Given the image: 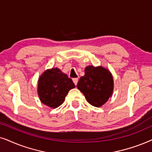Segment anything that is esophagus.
Instances as JSON below:
<instances>
[{
	"instance_id": "1",
	"label": "esophagus",
	"mask_w": 152,
	"mask_h": 152,
	"mask_svg": "<svg viewBox=\"0 0 152 152\" xmlns=\"http://www.w3.org/2000/svg\"><path fill=\"white\" fill-rule=\"evenodd\" d=\"M78 78H73V82L74 83V84L76 85H77V83H78Z\"/></svg>"
}]
</instances>
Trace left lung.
<instances>
[{"label":"left lung","instance_id":"1","mask_svg":"<svg viewBox=\"0 0 152 152\" xmlns=\"http://www.w3.org/2000/svg\"><path fill=\"white\" fill-rule=\"evenodd\" d=\"M76 87L84 94L89 104L101 107L112 96L114 80L108 69L90 65L85 69V75L80 77Z\"/></svg>","mask_w":152,"mask_h":152}]
</instances>
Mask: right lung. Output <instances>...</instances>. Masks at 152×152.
I'll use <instances>...</instances> for the list:
<instances>
[{
    "label": "right lung",
    "mask_w": 152,
    "mask_h": 152,
    "mask_svg": "<svg viewBox=\"0 0 152 152\" xmlns=\"http://www.w3.org/2000/svg\"><path fill=\"white\" fill-rule=\"evenodd\" d=\"M75 87L72 80L60 69H48L38 79L37 94L42 104L56 108L64 102L69 91Z\"/></svg>",
    "instance_id": "right-lung-1"
}]
</instances>
